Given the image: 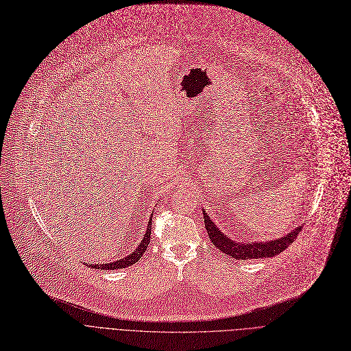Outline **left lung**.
<instances>
[{
    "label": "left lung",
    "mask_w": 351,
    "mask_h": 351,
    "mask_svg": "<svg viewBox=\"0 0 351 351\" xmlns=\"http://www.w3.org/2000/svg\"><path fill=\"white\" fill-rule=\"evenodd\" d=\"M204 210V219H205V228L208 230L209 239L212 245H215L220 252L225 253L226 256L233 257L236 261H246V259H263V257H273L276 254L282 253L285 249L289 247L294 239L298 237L303 226H299L293 229L290 233L274 239V241L267 242H245V241H233L228 234H225L220 230L215 222H212V217L208 216L206 210Z\"/></svg>",
    "instance_id": "8db88e82"
}]
</instances>
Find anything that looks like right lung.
Returning <instances> with one entry per match:
<instances>
[{
	"label": "right lung",
	"mask_w": 351,
	"mask_h": 351,
	"mask_svg": "<svg viewBox=\"0 0 351 351\" xmlns=\"http://www.w3.org/2000/svg\"><path fill=\"white\" fill-rule=\"evenodd\" d=\"M151 223H152V219L147 222V229H146V233L143 234L141 243L138 245V247L131 253L128 254L125 257H122V259H118L115 262H109V263H89L88 266L92 267V269H99V270H115V269H123V267H128L131 265H135L141 257L143 254V252L146 250L147 245H149L151 242Z\"/></svg>",
	"instance_id": "obj_1"
}]
</instances>
